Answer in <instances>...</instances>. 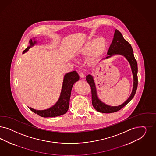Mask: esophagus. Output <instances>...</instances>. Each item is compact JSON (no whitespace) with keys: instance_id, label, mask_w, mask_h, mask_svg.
<instances>
[{"instance_id":"1","label":"esophagus","mask_w":156,"mask_h":156,"mask_svg":"<svg viewBox=\"0 0 156 156\" xmlns=\"http://www.w3.org/2000/svg\"><path fill=\"white\" fill-rule=\"evenodd\" d=\"M79 77L80 78H84V75L83 73H79Z\"/></svg>"}]
</instances>
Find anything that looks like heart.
I'll return each mask as SVG.
<instances>
[{
    "mask_svg": "<svg viewBox=\"0 0 156 156\" xmlns=\"http://www.w3.org/2000/svg\"><path fill=\"white\" fill-rule=\"evenodd\" d=\"M106 41L104 38L88 41L79 50V56L85 57L90 54V60H94L103 54L106 50Z\"/></svg>",
    "mask_w": 156,
    "mask_h": 156,
    "instance_id": "heart-1",
    "label": "heart"
}]
</instances>
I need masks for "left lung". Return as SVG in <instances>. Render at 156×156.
I'll list each match as a JSON object with an SVG mask.
<instances>
[{
  "mask_svg": "<svg viewBox=\"0 0 156 156\" xmlns=\"http://www.w3.org/2000/svg\"><path fill=\"white\" fill-rule=\"evenodd\" d=\"M107 55H108L106 57L107 58L110 57L111 56L114 55H122L126 57L127 60L130 64L131 68L134 77V86L130 96L124 103H123L120 106L115 107L108 106L102 103L98 98V96L96 95L95 83L92 76L90 75L87 76L86 80L90 86L91 90L92 106L96 110L102 113L106 114L115 112L118 111L120 110L123 107L126 106V105L129 103L131 100L134 98L136 94L138 86V66L136 61L133 54V50L132 49V47L130 44L123 38L121 32L117 29L115 30L114 37L110 46L109 48V49L108 50Z\"/></svg>",
  "mask_w": 156,
  "mask_h": 156,
  "instance_id": "8db88e82",
  "label": "left lung"
}]
</instances>
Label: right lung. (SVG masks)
I'll return each instance as SVG.
<instances>
[{
	"label": "right lung",
	"instance_id": "right-lung-1",
	"mask_svg": "<svg viewBox=\"0 0 156 156\" xmlns=\"http://www.w3.org/2000/svg\"><path fill=\"white\" fill-rule=\"evenodd\" d=\"M29 43L30 45L26 48L23 51V53L29 50L31 46L34 45L36 42H33L32 40H30ZM79 77L76 71H73L66 73L64 78L60 99L55 105L45 110H36L33 108H29L30 110L32 111L38 115L44 118L55 117L66 114L69 106V99L72 87L74 83L79 80Z\"/></svg>",
	"mask_w": 156,
	"mask_h": 156
}]
</instances>
